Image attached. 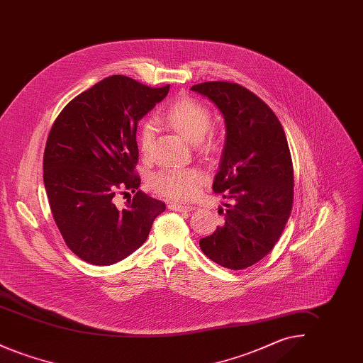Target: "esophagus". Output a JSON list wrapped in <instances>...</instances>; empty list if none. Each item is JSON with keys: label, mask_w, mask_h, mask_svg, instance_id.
Listing matches in <instances>:
<instances>
[{"label": "esophagus", "mask_w": 363, "mask_h": 363, "mask_svg": "<svg viewBox=\"0 0 363 363\" xmlns=\"http://www.w3.org/2000/svg\"><path fill=\"white\" fill-rule=\"evenodd\" d=\"M167 207H169V209H172V211H178V212H186V211H191V209H193L191 206L177 204V203H170Z\"/></svg>", "instance_id": "1"}]
</instances>
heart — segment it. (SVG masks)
Segmentation results:
<instances>
[{"label": "heart", "mask_w": 363, "mask_h": 363, "mask_svg": "<svg viewBox=\"0 0 363 363\" xmlns=\"http://www.w3.org/2000/svg\"><path fill=\"white\" fill-rule=\"evenodd\" d=\"M167 121L174 129L193 143L201 152H212L216 147L213 136L206 133L212 117L206 106L191 99H181L170 107ZM155 138L154 122L145 121L138 129V145L144 155H148ZM207 179L206 174L196 167L163 169L150 178V185L157 194L172 200H189L196 196L199 188Z\"/></svg>", "instance_id": "1"}]
</instances>
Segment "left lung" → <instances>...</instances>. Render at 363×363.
<instances>
[{
  "instance_id": "1",
  "label": "left lung",
  "mask_w": 363,
  "mask_h": 363,
  "mask_svg": "<svg viewBox=\"0 0 363 363\" xmlns=\"http://www.w3.org/2000/svg\"><path fill=\"white\" fill-rule=\"evenodd\" d=\"M190 89L215 104L225 123L212 184L228 201L225 223L201 238L200 247L216 264L243 269L274 249L291 213L293 162L286 133L275 113L245 86L208 82Z\"/></svg>"
}]
</instances>
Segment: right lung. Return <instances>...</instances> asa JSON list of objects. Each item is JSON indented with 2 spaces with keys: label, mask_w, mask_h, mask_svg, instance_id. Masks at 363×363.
<instances>
[{
  "label": "right lung",
  "mask_w": 363,
  "mask_h": 363,
  "mask_svg": "<svg viewBox=\"0 0 363 363\" xmlns=\"http://www.w3.org/2000/svg\"><path fill=\"white\" fill-rule=\"evenodd\" d=\"M169 89L114 74L72 99L52 123L43 155L45 189L64 241L86 262L126 259L166 209L138 190L135 166L138 121ZM126 189L135 196L118 208L113 196Z\"/></svg>",
  "instance_id": "obj_1"
}]
</instances>
